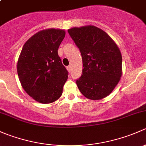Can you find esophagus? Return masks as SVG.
I'll list each match as a JSON object with an SVG mask.
<instances>
[{
	"label": "esophagus",
	"instance_id": "esophagus-1",
	"mask_svg": "<svg viewBox=\"0 0 146 146\" xmlns=\"http://www.w3.org/2000/svg\"><path fill=\"white\" fill-rule=\"evenodd\" d=\"M67 68L68 71L69 73H70V72H71V66H67V68Z\"/></svg>",
	"mask_w": 146,
	"mask_h": 146
}]
</instances>
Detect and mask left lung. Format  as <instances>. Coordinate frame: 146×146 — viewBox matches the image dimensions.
<instances>
[{
  "label": "left lung",
  "mask_w": 146,
  "mask_h": 146,
  "mask_svg": "<svg viewBox=\"0 0 146 146\" xmlns=\"http://www.w3.org/2000/svg\"><path fill=\"white\" fill-rule=\"evenodd\" d=\"M80 49L82 58V76L76 80L85 98L98 100L113 91L122 74V57L112 39L93 25L68 29Z\"/></svg>",
  "instance_id": "obj_1"
}]
</instances>
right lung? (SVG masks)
I'll return each mask as SVG.
<instances>
[{"label": "right lung", "instance_id": "1", "mask_svg": "<svg viewBox=\"0 0 146 146\" xmlns=\"http://www.w3.org/2000/svg\"><path fill=\"white\" fill-rule=\"evenodd\" d=\"M65 35L60 29L40 31L25 42L19 56L17 70L22 87L40 103L54 102L62 95L68 74L58 49Z\"/></svg>", "mask_w": 146, "mask_h": 146}]
</instances>
